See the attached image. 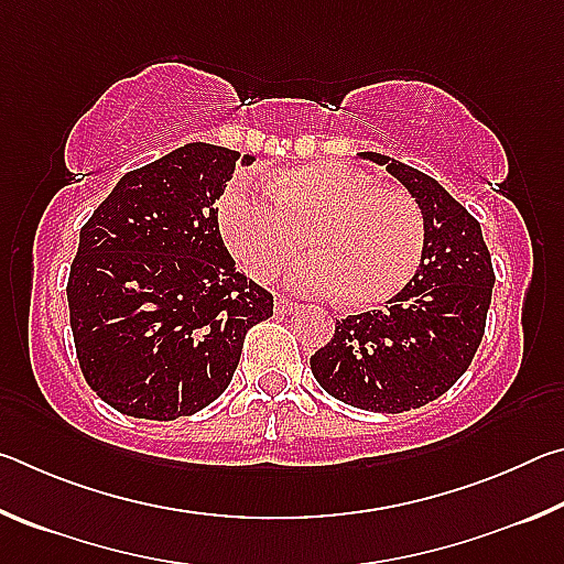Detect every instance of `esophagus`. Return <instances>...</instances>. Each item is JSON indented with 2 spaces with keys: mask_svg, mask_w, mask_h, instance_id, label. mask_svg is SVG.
<instances>
[{
  "mask_svg": "<svg viewBox=\"0 0 564 564\" xmlns=\"http://www.w3.org/2000/svg\"><path fill=\"white\" fill-rule=\"evenodd\" d=\"M273 308H275V313H293V311H299L301 305L295 303V301L283 299V295H275V299H273Z\"/></svg>",
  "mask_w": 564,
  "mask_h": 564,
  "instance_id": "1",
  "label": "esophagus"
}]
</instances>
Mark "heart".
<instances>
[{
    "instance_id": "1",
    "label": "heart",
    "mask_w": 564,
    "mask_h": 564,
    "mask_svg": "<svg viewBox=\"0 0 564 564\" xmlns=\"http://www.w3.org/2000/svg\"><path fill=\"white\" fill-rule=\"evenodd\" d=\"M265 191L271 202L238 176L218 198L221 234L253 279H279L308 243L313 256L291 281L370 308L395 299L423 263L425 214L405 188L340 161H311L275 171Z\"/></svg>"
}]
</instances>
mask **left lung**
<instances>
[{
    "label": "left lung",
    "instance_id": "8db88e82",
    "mask_svg": "<svg viewBox=\"0 0 564 564\" xmlns=\"http://www.w3.org/2000/svg\"><path fill=\"white\" fill-rule=\"evenodd\" d=\"M386 166L425 214L427 243L417 273L386 308L336 321L311 356L321 388L340 403L403 413L447 393L480 348L495 271L477 218L435 178L395 159Z\"/></svg>",
    "mask_w": 564,
    "mask_h": 564
}]
</instances>
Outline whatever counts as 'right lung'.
Returning <instances> with one entry per match:
<instances>
[{"label":"right lung","mask_w":564,"mask_h":564,"mask_svg":"<svg viewBox=\"0 0 564 564\" xmlns=\"http://www.w3.org/2000/svg\"><path fill=\"white\" fill-rule=\"evenodd\" d=\"M238 161L224 147H181L129 171L82 226L66 283L74 348L87 386L123 415L212 405L246 333L273 316V295L236 271L218 231Z\"/></svg>","instance_id":"obj_1"}]
</instances>
